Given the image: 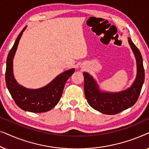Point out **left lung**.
<instances>
[{"label":"left lung","instance_id":"obj_1","mask_svg":"<svg viewBox=\"0 0 149 149\" xmlns=\"http://www.w3.org/2000/svg\"><path fill=\"white\" fill-rule=\"evenodd\" d=\"M128 42L135 56L137 74L132 86L119 92L100 91L96 81L89 73L84 72V91L87 102L93 109L106 115H116L135 104L144 81V69L142 55L131 38Z\"/></svg>","mask_w":149,"mask_h":149}]
</instances>
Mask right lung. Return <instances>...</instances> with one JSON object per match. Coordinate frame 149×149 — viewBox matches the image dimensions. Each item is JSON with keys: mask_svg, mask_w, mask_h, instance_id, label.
<instances>
[{"mask_svg": "<svg viewBox=\"0 0 149 149\" xmlns=\"http://www.w3.org/2000/svg\"><path fill=\"white\" fill-rule=\"evenodd\" d=\"M26 28H24L18 35L8 54L5 72L6 85L15 104L20 109L32 113H45L50 111L59 102L65 83L74 72V68L61 73L52 82L41 88L28 89L19 85L13 75V60L19 41Z\"/></svg>", "mask_w": 149, "mask_h": 149, "instance_id": "obj_1", "label": "right lung"}]
</instances>
